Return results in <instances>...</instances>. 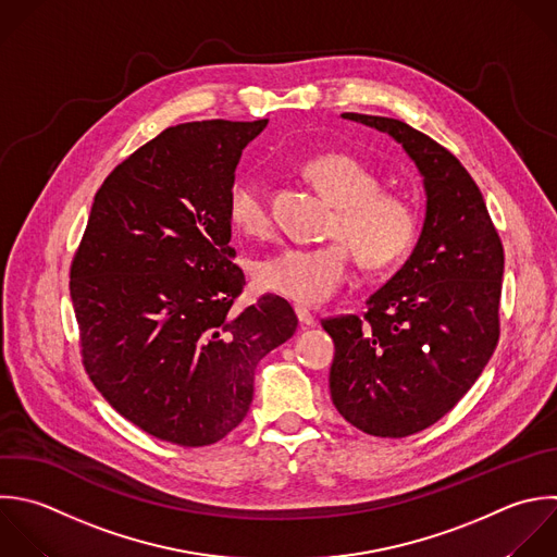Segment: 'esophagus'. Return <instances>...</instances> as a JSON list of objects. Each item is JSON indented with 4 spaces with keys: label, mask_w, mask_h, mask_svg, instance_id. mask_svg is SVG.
Instances as JSON below:
<instances>
[{
    "label": "esophagus",
    "mask_w": 557,
    "mask_h": 557,
    "mask_svg": "<svg viewBox=\"0 0 557 557\" xmlns=\"http://www.w3.org/2000/svg\"><path fill=\"white\" fill-rule=\"evenodd\" d=\"M296 315H298V322L302 326H315V318L307 307H296Z\"/></svg>",
    "instance_id": "esophagus-1"
}]
</instances>
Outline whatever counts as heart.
Here are the masks:
<instances>
[{"mask_svg":"<svg viewBox=\"0 0 557 557\" xmlns=\"http://www.w3.org/2000/svg\"><path fill=\"white\" fill-rule=\"evenodd\" d=\"M307 178L337 207L329 235L339 242L324 246H283L255 268L257 283L302 305L329 300L350 276L352 252L368 270L398 263L418 233L413 205L381 189L379 174L346 152H329L305 165ZM228 222L250 237H268L274 228L263 183L255 174H239L226 191Z\"/></svg>","mask_w":557,"mask_h":557,"instance_id":"1","label":"heart"}]
</instances>
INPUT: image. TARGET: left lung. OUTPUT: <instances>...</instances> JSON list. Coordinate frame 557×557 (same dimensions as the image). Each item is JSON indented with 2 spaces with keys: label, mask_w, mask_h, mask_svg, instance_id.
I'll return each mask as SVG.
<instances>
[{
  "label": "left lung",
  "mask_w": 557,
  "mask_h": 557,
  "mask_svg": "<svg viewBox=\"0 0 557 557\" xmlns=\"http://www.w3.org/2000/svg\"><path fill=\"white\" fill-rule=\"evenodd\" d=\"M342 117L392 135L424 176L413 255L363 315L322 320L335 342L337 411L368 435L407 437L459 403L498 344L503 244L476 183L444 146L400 120Z\"/></svg>",
  "instance_id": "obj_1"
}]
</instances>
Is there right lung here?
<instances>
[{
	"label": "right lung",
	"mask_w": 557,
	"mask_h": 557,
	"mask_svg": "<svg viewBox=\"0 0 557 557\" xmlns=\"http://www.w3.org/2000/svg\"><path fill=\"white\" fill-rule=\"evenodd\" d=\"M265 124L165 128L107 176L72 259L89 379L126 420L178 446L228 435L250 409L257 363L298 326L276 294L233 311L246 274L226 191Z\"/></svg>",
	"instance_id": "1"
}]
</instances>
